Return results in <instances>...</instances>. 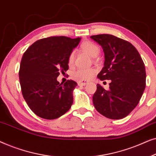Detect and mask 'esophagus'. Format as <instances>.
Segmentation results:
<instances>
[{
    "instance_id": "esophagus-1",
    "label": "esophagus",
    "mask_w": 156,
    "mask_h": 156,
    "mask_svg": "<svg viewBox=\"0 0 156 156\" xmlns=\"http://www.w3.org/2000/svg\"><path fill=\"white\" fill-rule=\"evenodd\" d=\"M88 82L86 80H80L78 81V85H80V86H84V85H86Z\"/></svg>"
}]
</instances>
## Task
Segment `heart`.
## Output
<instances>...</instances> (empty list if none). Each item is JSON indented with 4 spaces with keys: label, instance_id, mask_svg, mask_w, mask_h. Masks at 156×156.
I'll list each match as a JSON object with an SVG mask.
<instances>
[{
    "label": "heart",
    "instance_id": "heart-1",
    "mask_svg": "<svg viewBox=\"0 0 156 156\" xmlns=\"http://www.w3.org/2000/svg\"><path fill=\"white\" fill-rule=\"evenodd\" d=\"M82 49L85 52L88 53L90 56L95 57L99 53V48L95 43L91 41H85L82 44ZM75 60V52L72 51L68 57V65L69 66H72ZM96 70L94 69H83L79 68L74 72L73 75L77 80H89L94 75Z\"/></svg>",
    "mask_w": 156,
    "mask_h": 156
}]
</instances>
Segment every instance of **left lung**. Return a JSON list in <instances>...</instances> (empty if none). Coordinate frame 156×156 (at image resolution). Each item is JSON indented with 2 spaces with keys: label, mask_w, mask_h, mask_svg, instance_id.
Wrapping results in <instances>:
<instances>
[{
  "label": "left lung",
  "mask_w": 156,
  "mask_h": 156,
  "mask_svg": "<svg viewBox=\"0 0 156 156\" xmlns=\"http://www.w3.org/2000/svg\"><path fill=\"white\" fill-rule=\"evenodd\" d=\"M90 37L102 47L105 57L98 78L111 80L108 90L97 85L94 106L108 119L124 118L138 105L146 87L144 61L135 47L126 40L108 34Z\"/></svg>",
  "instance_id": "left-lung-1"
}]
</instances>
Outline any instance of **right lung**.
<instances>
[{"label": "right lung", "mask_w": 156, "mask_h": 156, "mask_svg": "<svg viewBox=\"0 0 156 156\" xmlns=\"http://www.w3.org/2000/svg\"><path fill=\"white\" fill-rule=\"evenodd\" d=\"M81 38L54 36L40 39L29 47L21 59L19 79L23 98L40 118L52 120L71 108L77 83L59 84V72L69 69L68 57Z\"/></svg>", "instance_id": "right-lung-1"}]
</instances>
